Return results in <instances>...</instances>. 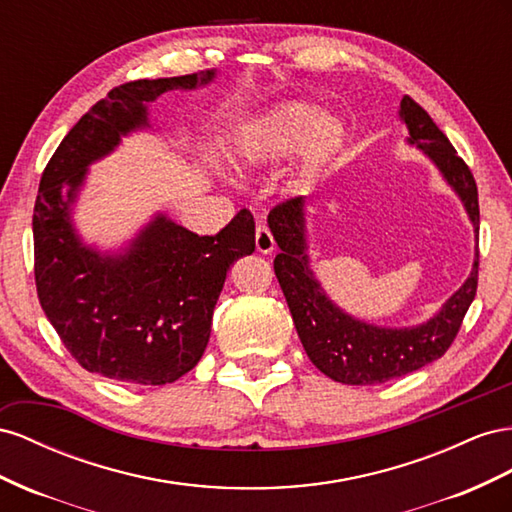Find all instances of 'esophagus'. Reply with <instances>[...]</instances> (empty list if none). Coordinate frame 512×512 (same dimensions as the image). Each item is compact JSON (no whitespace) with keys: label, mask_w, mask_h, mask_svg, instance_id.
I'll return each instance as SVG.
<instances>
[{"label":"esophagus","mask_w":512,"mask_h":512,"mask_svg":"<svg viewBox=\"0 0 512 512\" xmlns=\"http://www.w3.org/2000/svg\"><path fill=\"white\" fill-rule=\"evenodd\" d=\"M255 246H257V251L264 253V255L274 251V238H272V233H270V229L266 225H259L257 227V231H255Z\"/></svg>","instance_id":"obj_1"}]
</instances>
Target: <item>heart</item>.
Listing matches in <instances>:
<instances>
[{"label":"heart","instance_id":"1","mask_svg":"<svg viewBox=\"0 0 512 512\" xmlns=\"http://www.w3.org/2000/svg\"><path fill=\"white\" fill-rule=\"evenodd\" d=\"M345 126L315 105L287 100L274 105L242 141V160L251 167L272 165L300 150V178L309 182L324 171L345 145Z\"/></svg>","mask_w":512,"mask_h":512}]
</instances>
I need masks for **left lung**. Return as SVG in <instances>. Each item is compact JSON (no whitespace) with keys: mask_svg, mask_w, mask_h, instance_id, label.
<instances>
[{"mask_svg":"<svg viewBox=\"0 0 512 512\" xmlns=\"http://www.w3.org/2000/svg\"><path fill=\"white\" fill-rule=\"evenodd\" d=\"M399 115L410 130L407 141L425 152L444 180L455 188L478 233V188L470 167L416 100L405 96ZM268 225L281 248L274 259V274L294 317L304 352L334 382L347 386L384 384L388 379L403 377L442 358L455 341L463 317L476 296L478 251L467 281L427 324L414 328H379L343 313L315 279L306 255L304 197L287 199L274 206L268 214Z\"/></svg>","mask_w":512,"mask_h":512,"instance_id":"8db88e82","label":"left lung"}]
</instances>
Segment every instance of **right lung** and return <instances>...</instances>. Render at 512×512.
<instances>
[{
    "mask_svg": "<svg viewBox=\"0 0 512 512\" xmlns=\"http://www.w3.org/2000/svg\"><path fill=\"white\" fill-rule=\"evenodd\" d=\"M214 70L113 87L55 150L34 206V274L42 311L85 371L126 384L163 386L201 360L227 270L255 251L246 208L216 236H197L158 214L122 255L85 246L70 221L87 165L148 124V102L195 90Z\"/></svg>",
    "mask_w": 512,
    "mask_h": 512,
    "instance_id": "obj_1",
    "label": "right lung"
}]
</instances>
